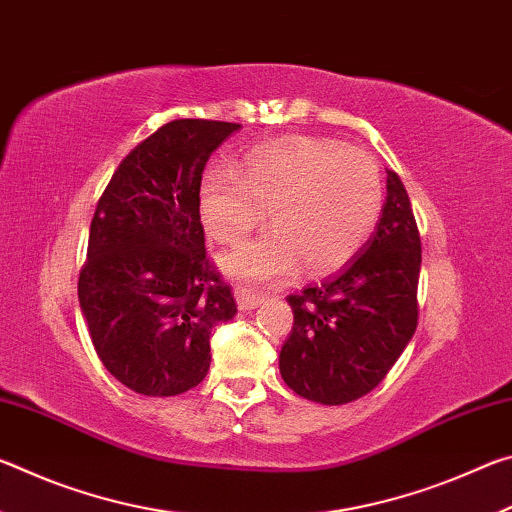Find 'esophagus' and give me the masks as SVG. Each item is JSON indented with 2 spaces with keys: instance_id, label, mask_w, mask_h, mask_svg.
I'll list each match as a JSON object with an SVG mask.
<instances>
[{
  "instance_id": "34e87169",
  "label": "esophagus",
  "mask_w": 512,
  "mask_h": 512,
  "mask_svg": "<svg viewBox=\"0 0 512 512\" xmlns=\"http://www.w3.org/2000/svg\"><path fill=\"white\" fill-rule=\"evenodd\" d=\"M235 298H237V307H239L241 311L255 309V307L259 305V302H262V296H259V293L250 291V289H246V287H237V289H235Z\"/></svg>"
}]
</instances>
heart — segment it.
<instances>
[{
  "label": "heart",
  "instance_id": "heart-1",
  "mask_svg": "<svg viewBox=\"0 0 512 512\" xmlns=\"http://www.w3.org/2000/svg\"><path fill=\"white\" fill-rule=\"evenodd\" d=\"M384 203L379 164L370 153L332 140L287 137L250 149L239 164L214 167L198 189L207 235L237 246L266 221L273 232L221 259L244 282H273L298 266L323 275L359 253Z\"/></svg>",
  "mask_w": 512,
  "mask_h": 512
}]
</instances>
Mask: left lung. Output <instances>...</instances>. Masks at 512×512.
<instances>
[{"label": "left lung", "instance_id": "1", "mask_svg": "<svg viewBox=\"0 0 512 512\" xmlns=\"http://www.w3.org/2000/svg\"><path fill=\"white\" fill-rule=\"evenodd\" d=\"M386 173L384 210L359 257L287 298L280 375L305 400L336 406L370 393L418 327L420 232L400 176Z\"/></svg>", "mask_w": 512, "mask_h": 512}]
</instances>
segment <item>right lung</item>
I'll return each instance as SVG.
<instances>
[{"label":"right lung","instance_id":"add662e5","mask_svg":"<svg viewBox=\"0 0 512 512\" xmlns=\"http://www.w3.org/2000/svg\"><path fill=\"white\" fill-rule=\"evenodd\" d=\"M239 124L176 119L112 173L92 216L79 302L94 350L126 388L171 397L210 370L212 327L237 305L205 255L198 189Z\"/></svg>","mask_w":512,"mask_h":512}]
</instances>
